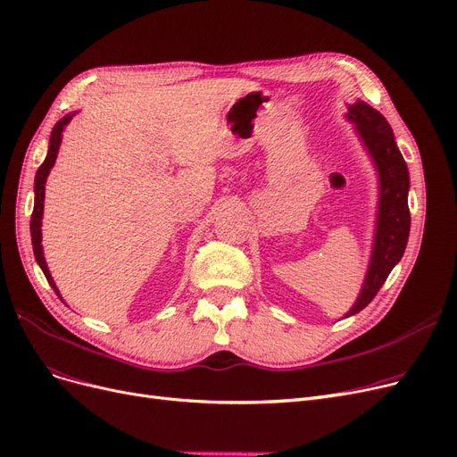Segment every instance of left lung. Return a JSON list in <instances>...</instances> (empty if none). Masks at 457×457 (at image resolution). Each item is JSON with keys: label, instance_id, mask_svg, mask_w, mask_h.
I'll list each match as a JSON object with an SVG mask.
<instances>
[{"label": "left lung", "instance_id": "obj_1", "mask_svg": "<svg viewBox=\"0 0 457 457\" xmlns=\"http://www.w3.org/2000/svg\"><path fill=\"white\" fill-rule=\"evenodd\" d=\"M345 119L354 125V132L359 134L379 179L370 265L359 296L344 315L351 317L373 301L390 270L400 263L409 239L411 212L407 204L409 170L386 119L364 101L347 104Z\"/></svg>", "mask_w": 457, "mask_h": 457}]
</instances>
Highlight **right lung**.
<instances>
[{"label":"right lung","mask_w":457,"mask_h":457,"mask_svg":"<svg viewBox=\"0 0 457 457\" xmlns=\"http://www.w3.org/2000/svg\"><path fill=\"white\" fill-rule=\"evenodd\" d=\"M76 115V112H71L67 113L65 117L59 119V121L55 123L52 134H50V144H48V153H46V158L45 162L41 164V168L37 170V175H35V204H33V214H31V245H33V253H35V260L38 263V267L43 269L45 276L48 284L52 286V289L57 293L59 299H62V295H59V289L54 282V278L48 270V265H46V260H45V252H43V212H45V185H46V179H48V173L50 170L54 168L55 164V158H57V153H59V145H62V137H63V130L65 127L71 123V119ZM63 301V299H62Z\"/></svg>","instance_id":"obj_1"}]
</instances>
